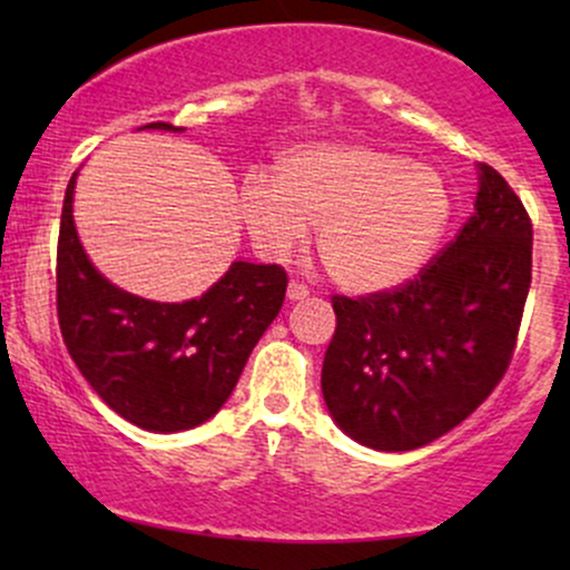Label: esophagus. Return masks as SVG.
I'll return each instance as SVG.
<instances>
[{"label": "esophagus", "instance_id": "1", "mask_svg": "<svg viewBox=\"0 0 570 570\" xmlns=\"http://www.w3.org/2000/svg\"><path fill=\"white\" fill-rule=\"evenodd\" d=\"M307 294H311V292H307V286L299 284V281H292L289 289H286V297H289L292 303H297V299H305Z\"/></svg>", "mask_w": 570, "mask_h": 570}]
</instances>
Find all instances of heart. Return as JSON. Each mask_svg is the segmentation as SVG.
Returning <instances> with one entry per match:
<instances>
[{"label": "heart", "instance_id": "heart-1", "mask_svg": "<svg viewBox=\"0 0 570 570\" xmlns=\"http://www.w3.org/2000/svg\"><path fill=\"white\" fill-rule=\"evenodd\" d=\"M240 219L254 248L284 263L318 225L322 263L343 289L383 292L415 276L450 219L434 168L370 144L324 141L276 160V179L246 176Z\"/></svg>", "mask_w": 570, "mask_h": 570}]
</instances>
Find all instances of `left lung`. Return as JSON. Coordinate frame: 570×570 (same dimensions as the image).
Masks as SVG:
<instances>
[{
    "label": "left lung",
    "instance_id": "8db88e82",
    "mask_svg": "<svg viewBox=\"0 0 570 570\" xmlns=\"http://www.w3.org/2000/svg\"><path fill=\"white\" fill-rule=\"evenodd\" d=\"M474 214L394 292L335 294L324 356L326 410L351 440L402 453L448 434L501 383L531 289L533 225L514 189L480 163Z\"/></svg>",
    "mask_w": 570,
    "mask_h": 570
}]
</instances>
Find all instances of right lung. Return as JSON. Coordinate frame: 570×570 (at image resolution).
I'll return each instance as SVG.
<instances>
[{
    "label": "right lung",
    "mask_w": 570,
    "mask_h": 570,
    "mask_svg": "<svg viewBox=\"0 0 570 570\" xmlns=\"http://www.w3.org/2000/svg\"><path fill=\"white\" fill-rule=\"evenodd\" d=\"M144 128L185 130L171 122ZM141 128V130H144ZM63 195L56 303L77 370L117 415L155 434L206 423L233 394L254 345L278 316L286 273L278 265L233 263L200 297L155 303L107 281L77 238Z\"/></svg>",
    "instance_id": "1"
}]
</instances>
